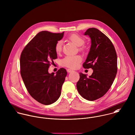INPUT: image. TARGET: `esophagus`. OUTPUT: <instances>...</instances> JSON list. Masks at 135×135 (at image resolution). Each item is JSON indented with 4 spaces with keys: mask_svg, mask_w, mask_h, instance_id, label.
Wrapping results in <instances>:
<instances>
[{
    "mask_svg": "<svg viewBox=\"0 0 135 135\" xmlns=\"http://www.w3.org/2000/svg\"><path fill=\"white\" fill-rule=\"evenodd\" d=\"M73 70H72V69H67V72L69 73H71V72H73Z\"/></svg>",
    "mask_w": 135,
    "mask_h": 135,
    "instance_id": "1",
    "label": "esophagus"
}]
</instances>
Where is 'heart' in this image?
I'll return each mask as SVG.
<instances>
[{
	"label": "heart",
	"instance_id": "obj_1",
	"mask_svg": "<svg viewBox=\"0 0 135 135\" xmlns=\"http://www.w3.org/2000/svg\"><path fill=\"white\" fill-rule=\"evenodd\" d=\"M69 40L77 46H81L85 43V40L80 35L77 34H71L69 37ZM55 50L56 53H58L62 50V41H58L55 44ZM80 50H83V48H80ZM82 61V57L79 55H68L65 56L61 60V65L71 68H77Z\"/></svg>",
	"mask_w": 135,
	"mask_h": 135
}]
</instances>
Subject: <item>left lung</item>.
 I'll return each mask as SVG.
<instances>
[{
    "label": "left lung",
    "instance_id": "8db88e82",
    "mask_svg": "<svg viewBox=\"0 0 135 135\" xmlns=\"http://www.w3.org/2000/svg\"><path fill=\"white\" fill-rule=\"evenodd\" d=\"M84 35L89 36L91 45L83 67L92 68L93 73L87 77L80 73L77 88L84 99L94 101L105 94L113 83L117 71V54L111 41L98 29L89 28Z\"/></svg>",
    "mask_w": 135,
    "mask_h": 135
}]
</instances>
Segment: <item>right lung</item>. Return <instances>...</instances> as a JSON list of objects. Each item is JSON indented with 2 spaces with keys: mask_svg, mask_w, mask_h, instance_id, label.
<instances>
[{
  "mask_svg": "<svg viewBox=\"0 0 135 135\" xmlns=\"http://www.w3.org/2000/svg\"><path fill=\"white\" fill-rule=\"evenodd\" d=\"M61 33L41 31L24 48L20 56V74L30 95L44 105L55 102L61 94L67 73L61 68L56 74L49 68L57 58L55 46L64 36Z\"/></svg>",
  "mask_w": 135,
  "mask_h": 135,
  "instance_id": "right-lung-1",
  "label": "right lung"
}]
</instances>
